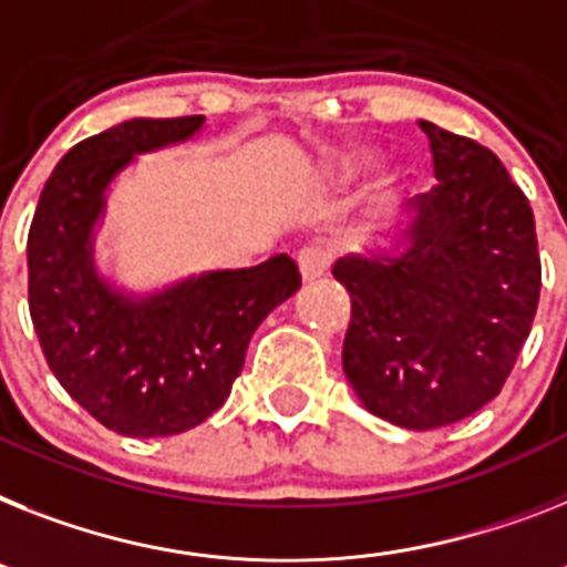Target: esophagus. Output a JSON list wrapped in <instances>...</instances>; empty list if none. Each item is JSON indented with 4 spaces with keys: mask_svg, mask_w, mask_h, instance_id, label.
<instances>
[{
    "mask_svg": "<svg viewBox=\"0 0 567 567\" xmlns=\"http://www.w3.org/2000/svg\"><path fill=\"white\" fill-rule=\"evenodd\" d=\"M330 264H333V251L321 249V246H310V249H303L301 255H298V269H301V278L307 280V284L324 278Z\"/></svg>",
    "mask_w": 567,
    "mask_h": 567,
    "instance_id": "1",
    "label": "esophagus"
}]
</instances>
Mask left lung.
I'll list each match as a JSON object with an SVG mask.
<instances>
[{
  "instance_id": "obj_1",
  "label": "left lung",
  "mask_w": 567,
  "mask_h": 567,
  "mask_svg": "<svg viewBox=\"0 0 567 567\" xmlns=\"http://www.w3.org/2000/svg\"><path fill=\"white\" fill-rule=\"evenodd\" d=\"M437 176L411 203L409 249L388 260L341 257L350 295L341 364L362 405L429 432L502 394L530 336L542 289L536 223L502 158L420 121Z\"/></svg>"
}]
</instances>
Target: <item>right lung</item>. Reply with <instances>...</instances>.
Masks as SVG:
<instances>
[{
	"label": "right lung",
	"mask_w": 567,
	"mask_h": 567,
	"mask_svg": "<svg viewBox=\"0 0 567 567\" xmlns=\"http://www.w3.org/2000/svg\"><path fill=\"white\" fill-rule=\"evenodd\" d=\"M203 115L133 118L74 144L28 231V310L51 373L101 425L167 437L208 420L240 377L251 333L298 292L292 257L190 278L130 301L92 269L89 234L110 179L135 153L185 142Z\"/></svg>",
	"instance_id": "1"
}]
</instances>
